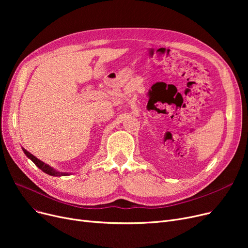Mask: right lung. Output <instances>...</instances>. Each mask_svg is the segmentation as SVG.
Returning a JSON list of instances; mask_svg holds the SVG:
<instances>
[{"label": "right lung", "instance_id": "1", "mask_svg": "<svg viewBox=\"0 0 248 248\" xmlns=\"http://www.w3.org/2000/svg\"><path fill=\"white\" fill-rule=\"evenodd\" d=\"M22 149H23V148H22ZM23 152L25 153V155H27V157H28L39 169H41V170H42L44 173H46V174H48V175H50V176H55V177L67 176V175H69L68 173H62V172H58V171L54 170L53 168H51V167L48 166L47 164H45V163H43L42 161L37 159V158L35 157V155H33L32 154H30L28 151H26L25 149H23Z\"/></svg>", "mask_w": 248, "mask_h": 248}]
</instances>
